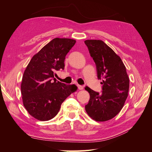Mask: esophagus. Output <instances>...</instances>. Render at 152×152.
<instances>
[{"mask_svg": "<svg viewBox=\"0 0 152 152\" xmlns=\"http://www.w3.org/2000/svg\"><path fill=\"white\" fill-rule=\"evenodd\" d=\"M77 87H78V89H79V90H82V89H84L83 86H81V85H79V84H78V85H77Z\"/></svg>", "mask_w": 152, "mask_h": 152, "instance_id": "esophagus-1", "label": "esophagus"}]
</instances>
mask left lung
Segmentation results:
<instances>
[{"instance_id": "8db88e82", "label": "left lung", "mask_w": 152, "mask_h": 152, "mask_svg": "<svg viewBox=\"0 0 152 152\" xmlns=\"http://www.w3.org/2000/svg\"><path fill=\"white\" fill-rule=\"evenodd\" d=\"M84 43L96 64L97 76L102 79V93L99 94L86 86L90 94L86 111L93 120H110L120 112L128 96L129 79L122 59L100 40H87Z\"/></svg>"}]
</instances>
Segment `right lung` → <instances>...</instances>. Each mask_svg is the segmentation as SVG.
<instances>
[{
    "instance_id": "obj_1",
    "label": "right lung",
    "mask_w": 152,
    "mask_h": 152,
    "mask_svg": "<svg viewBox=\"0 0 152 152\" xmlns=\"http://www.w3.org/2000/svg\"><path fill=\"white\" fill-rule=\"evenodd\" d=\"M76 41L55 38L32 57L24 72L21 91L23 103L30 115L47 121L58 114L62 103L77 89L54 78L55 72L64 70L66 55Z\"/></svg>"
}]
</instances>
